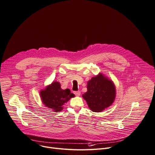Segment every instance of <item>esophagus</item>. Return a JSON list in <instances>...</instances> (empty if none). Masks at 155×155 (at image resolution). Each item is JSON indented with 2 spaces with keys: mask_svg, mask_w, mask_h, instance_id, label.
Segmentation results:
<instances>
[{
  "mask_svg": "<svg viewBox=\"0 0 155 155\" xmlns=\"http://www.w3.org/2000/svg\"><path fill=\"white\" fill-rule=\"evenodd\" d=\"M74 94L75 95H77V96H79L81 93H80V91H74Z\"/></svg>",
  "mask_w": 155,
  "mask_h": 155,
  "instance_id": "34e87169",
  "label": "esophagus"
}]
</instances>
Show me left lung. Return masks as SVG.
Listing matches in <instances>:
<instances>
[{
  "instance_id": "obj_1",
  "label": "left lung",
  "mask_w": 155,
  "mask_h": 155,
  "mask_svg": "<svg viewBox=\"0 0 155 155\" xmlns=\"http://www.w3.org/2000/svg\"><path fill=\"white\" fill-rule=\"evenodd\" d=\"M116 96L113 81L101 73L87 81V92L82 95L89 109L95 113L101 112L110 107Z\"/></svg>"
}]
</instances>
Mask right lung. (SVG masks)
<instances>
[{
    "label": "right lung",
    "instance_id": "right-lung-1",
    "mask_svg": "<svg viewBox=\"0 0 155 155\" xmlns=\"http://www.w3.org/2000/svg\"><path fill=\"white\" fill-rule=\"evenodd\" d=\"M39 94L43 104L56 113L62 111L63 106L75 97L69 89H61L60 83L56 81L41 90Z\"/></svg>",
    "mask_w": 155,
    "mask_h": 155
}]
</instances>
